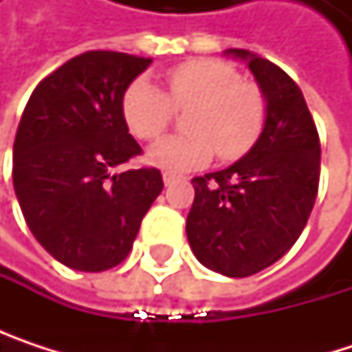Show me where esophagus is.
<instances>
[{
	"label": "esophagus",
	"instance_id": "obj_1",
	"mask_svg": "<svg viewBox=\"0 0 352 352\" xmlns=\"http://www.w3.org/2000/svg\"><path fill=\"white\" fill-rule=\"evenodd\" d=\"M181 177L173 175V173H163V181H165V185H173L175 181H179Z\"/></svg>",
	"mask_w": 352,
	"mask_h": 352
}]
</instances>
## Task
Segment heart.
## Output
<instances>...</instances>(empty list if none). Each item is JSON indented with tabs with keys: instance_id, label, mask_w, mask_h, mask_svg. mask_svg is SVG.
<instances>
[{
	"instance_id": "heart-1",
	"label": "heart",
	"mask_w": 352,
	"mask_h": 352,
	"mask_svg": "<svg viewBox=\"0 0 352 352\" xmlns=\"http://www.w3.org/2000/svg\"><path fill=\"white\" fill-rule=\"evenodd\" d=\"M163 94L136 79L122 96V116L130 132L144 142L161 138L186 111L187 134L169 136L148 151V161L167 171H189L210 163L214 153L232 161L258 140L267 124V96L254 81L220 58H191L165 75Z\"/></svg>"
}]
</instances>
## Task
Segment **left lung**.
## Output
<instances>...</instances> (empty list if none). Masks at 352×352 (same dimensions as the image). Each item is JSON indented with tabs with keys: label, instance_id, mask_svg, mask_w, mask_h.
<instances>
[{
	"label": "left lung",
	"instance_id": "8db88e82",
	"mask_svg": "<svg viewBox=\"0 0 352 352\" xmlns=\"http://www.w3.org/2000/svg\"><path fill=\"white\" fill-rule=\"evenodd\" d=\"M248 58L267 96V124L232 167L193 177L187 239L208 269L248 277L279 261L300 239L320 183V136L298 83L275 63Z\"/></svg>",
	"mask_w": 352,
	"mask_h": 352
}]
</instances>
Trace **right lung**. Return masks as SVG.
I'll use <instances>...</instances> for the list:
<instances>
[{
  "label": "right lung",
  "mask_w": 352,
  "mask_h": 352,
  "mask_svg": "<svg viewBox=\"0 0 352 352\" xmlns=\"http://www.w3.org/2000/svg\"><path fill=\"white\" fill-rule=\"evenodd\" d=\"M151 58L87 50L46 75L24 107L14 140V189L28 228L56 261L106 271L132 250L163 191L155 167L113 169L140 157L122 96Z\"/></svg>",
  "instance_id": "add662e5"
}]
</instances>
